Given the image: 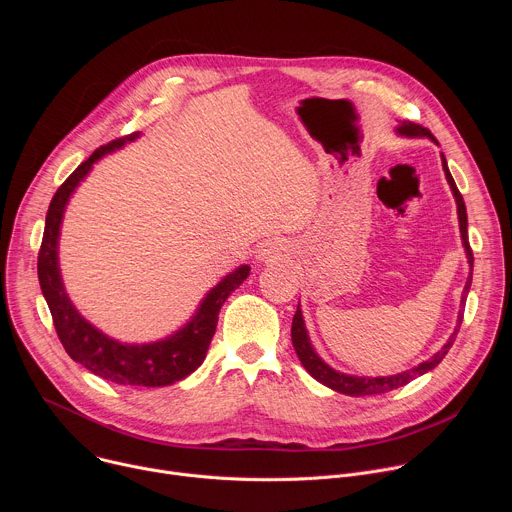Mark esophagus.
Masks as SVG:
<instances>
[{
    "instance_id": "esophagus-1",
    "label": "esophagus",
    "mask_w": 512,
    "mask_h": 512,
    "mask_svg": "<svg viewBox=\"0 0 512 512\" xmlns=\"http://www.w3.org/2000/svg\"><path fill=\"white\" fill-rule=\"evenodd\" d=\"M287 255V247L283 241H277V239H271V241H265L259 249V261H275V259H283Z\"/></svg>"
}]
</instances>
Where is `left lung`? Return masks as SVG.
<instances>
[{"label":"left lung","mask_w":512,"mask_h":512,"mask_svg":"<svg viewBox=\"0 0 512 512\" xmlns=\"http://www.w3.org/2000/svg\"><path fill=\"white\" fill-rule=\"evenodd\" d=\"M397 133L399 135H405V137H429L431 141L437 143V139L431 135L429 129L417 125V123H411V121H403L399 127H397ZM442 166H444V172H446V178H448V184L454 192V198H456V204H458V218H460V233H462V245L466 249V257H468V263L470 267H474V257H472V249H470V243H468V214H466V204H464V198L448 170V162L442 154ZM470 283H472V273L464 285V296H462V306L466 302V294L470 291ZM462 312L458 316V326L454 330V334L450 336V340L442 346V350H437L431 358L423 360L421 364H417V367L409 369V371H403L399 375H391V377H352V375H344V373H338L334 371L332 367H328V364L316 354L312 342H310V336H308V330H306V324H304V316H302V308L298 306L296 314H294V322H291V342H294V348H296V354L298 358L302 360L304 369L316 379L320 381L322 385L330 387L332 391H338L342 395H350V397H362V395H381V393H389L393 389H399L403 385H407L409 381H413L415 377H421L425 375L427 371L435 369L437 364H440L444 360V356L448 354V350L452 348L454 340H456V334L460 330V324H462Z\"/></svg>","instance_id":"8db88e82"}]
</instances>
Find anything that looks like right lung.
I'll return each instance as SVG.
<instances>
[{"label": "right lung", "instance_id": "add662e5", "mask_svg": "<svg viewBox=\"0 0 512 512\" xmlns=\"http://www.w3.org/2000/svg\"><path fill=\"white\" fill-rule=\"evenodd\" d=\"M137 135L139 133H131L101 145L56 190L48 206L44 237L38 253V279L52 314L56 334L72 360L83 364L93 375L117 385L166 387L182 381L200 367L216 330L218 312H221L233 291L249 277L251 267L241 265L225 279L218 281L184 328L166 340L152 344H121L99 332L77 312V308L72 306L66 296L58 267V237L64 208L70 194L91 172L93 164L99 162L105 154L119 150L125 141H133Z\"/></svg>", "mask_w": 512, "mask_h": 512}]
</instances>
